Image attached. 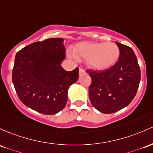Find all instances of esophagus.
<instances>
[{
    "instance_id": "34e87169",
    "label": "esophagus",
    "mask_w": 153,
    "mask_h": 153,
    "mask_svg": "<svg viewBox=\"0 0 153 153\" xmlns=\"http://www.w3.org/2000/svg\"><path fill=\"white\" fill-rule=\"evenodd\" d=\"M85 72L84 71V70H83V69L79 68V75H83V74H85Z\"/></svg>"
}]
</instances>
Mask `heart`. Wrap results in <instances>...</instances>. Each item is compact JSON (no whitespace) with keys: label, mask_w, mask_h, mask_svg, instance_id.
<instances>
[{"label":"heart","mask_w":153,"mask_h":153,"mask_svg":"<svg viewBox=\"0 0 153 153\" xmlns=\"http://www.w3.org/2000/svg\"><path fill=\"white\" fill-rule=\"evenodd\" d=\"M78 59H86L87 66L94 70H105L113 66L120 56V48L114 43L80 42L73 48Z\"/></svg>","instance_id":"1"}]
</instances>
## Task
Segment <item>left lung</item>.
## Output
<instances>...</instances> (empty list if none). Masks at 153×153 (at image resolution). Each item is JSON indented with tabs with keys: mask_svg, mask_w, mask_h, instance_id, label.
<instances>
[{
	"mask_svg": "<svg viewBox=\"0 0 153 153\" xmlns=\"http://www.w3.org/2000/svg\"><path fill=\"white\" fill-rule=\"evenodd\" d=\"M120 48L118 61L110 68L88 70L91 78L88 88L91 105L105 114L128 106L137 94L141 79L137 56L131 48L116 42Z\"/></svg>",
	"mask_w": 153,
	"mask_h": 153,
	"instance_id": "obj_1",
	"label": "left lung"
}]
</instances>
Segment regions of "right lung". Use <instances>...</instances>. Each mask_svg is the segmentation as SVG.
<instances>
[{"mask_svg":"<svg viewBox=\"0 0 153 153\" xmlns=\"http://www.w3.org/2000/svg\"><path fill=\"white\" fill-rule=\"evenodd\" d=\"M63 38L35 42L16 53L12 82L21 102L44 115L61 111L68 102V91L78 79L79 70L66 71Z\"/></svg>","mask_w":153,"mask_h":153,"instance_id":"add662e5","label":"right lung"}]
</instances>
